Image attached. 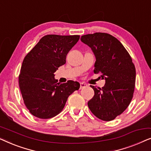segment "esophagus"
<instances>
[{
    "mask_svg": "<svg viewBox=\"0 0 151 151\" xmlns=\"http://www.w3.org/2000/svg\"><path fill=\"white\" fill-rule=\"evenodd\" d=\"M86 84L85 83H84V82H81V83L80 84V89H82V88L86 87Z\"/></svg>",
    "mask_w": 151,
    "mask_h": 151,
    "instance_id": "obj_1",
    "label": "esophagus"
}]
</instances>
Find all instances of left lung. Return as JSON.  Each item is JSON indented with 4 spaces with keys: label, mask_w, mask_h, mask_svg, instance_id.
<instances>
[{
    "label": "left lung",
    "mask_w": 151,
    "mask_h": 151,
    "mask_svg": "<svg viewBox=\"0 0 151 151\" xmlns=\"http://www.w3.org/2000/svg\"><path fill=\"white\" fill-rule=\"evenodd\" d=\"M81 41L91 48L96 56L94 73L105 79L102 88L95 87L94 96L88 106L95 116L111 121L124 111L133 96L136 71L127 49L114 36L97 32L81 36Z\"/></svg>",
    "instance_id": "obj_1"
}]
</instances>
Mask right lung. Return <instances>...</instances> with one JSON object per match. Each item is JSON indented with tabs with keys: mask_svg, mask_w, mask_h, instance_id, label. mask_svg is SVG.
Instances as JSON below:
<instances>
[{
	"mask_svg": "<svg viewBox=\"0 0 151 151\" xmlns=\"http://www.w3.org/2000/svg\"><path fill=\"white\" fill-rule=\"evenodd\" d=\"M79 39L78 35H46L24 57L18 82L24 104L34 116L55 117L63 111L68 97L79 89L78 82L60 84L54 78V73L66 63L67 53Z\"/></svg>",
	"mask_w": 151,
	"mask_h": 151,
	"instance_id": "right-lung-1",
	"label": "right lung"
}]
</instances>
